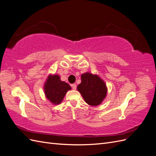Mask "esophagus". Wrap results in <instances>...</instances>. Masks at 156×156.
Wrapping results in <instances>:
<instances>
[{"instance_id":"esophagus-1","label":"esophagus","mask_w":156,"mask_h":156,"mask_svg":"<svg viewBox=\"0 0 156 156\" xmlns=\"http://www.w3.org/2000/svg\"><path fill=\"white\" fill-rule=\"evenodd\" d=\"M71 87H72V88L73 89V90H76V88H77V85L75 84H71Z\"/></svg>"}]
</instances>
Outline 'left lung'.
<instances>
[{"mask_svg": "<svg viewBox=\"0 0 156 156\" xmlns=\"http://www.w3.org/2000/svg\"><path fill=\"white\" fill-rule=\"evenodd\" d=\"M81 83L77 86L84 101L89 105H100L107 96V87L105 83L98 75L87 72L81 76Z\"/></svg>", "mask_w": 156, "mask_h": 156, "instance_id": "obj_1", "label": "left lung"}]
</instances>
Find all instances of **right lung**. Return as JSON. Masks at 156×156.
<instances>
[{
    "mask_svg": "<svg viewBox=\"0 0 156 156\" xmlns=\"http://www.w3.org/2000/svg\"><path fill=\"white\" fill-rule=\"evenodd\" d=\"M72 88L67 83L61 81L60 76L57 74H50L44 86L46 98L54 105L61 103L66 94Z\"/></svg>",
    "mask_w": 156,
    "mask_h": 156,
    "instance_id": "1",
    "label": "right lung"
}]
</instances>
